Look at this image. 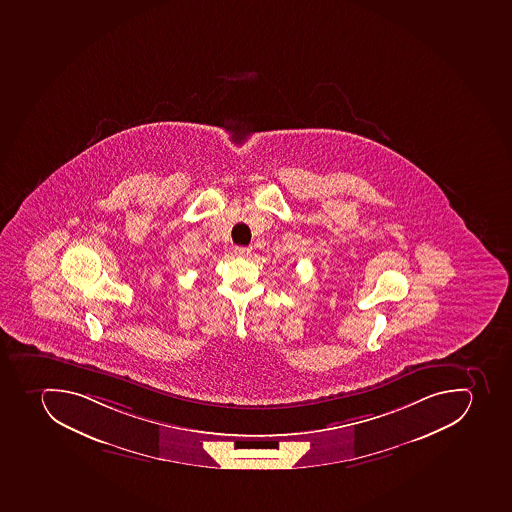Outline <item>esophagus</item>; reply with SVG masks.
Instances as JSON below:
<instances>
[{
    "label": "esophagus",
    "mask_w": 512,
    "mask_h": 512,
    "mask_svg": "<svg viewBox=\"0 0 512 512\" xmlns=\"http://www.w3.org/2000/svg\"><path fill=\"white\" fill-rule=\"evenodd\" d=\"M235 254L240 256V258H246V256H250L251 248H248V246H237V248H235Z\"/></svg>",
    "instance_id": "esophagus-1"
}]
</instances>
